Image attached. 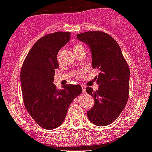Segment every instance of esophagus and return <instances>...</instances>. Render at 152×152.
<instances>
[{
    "mask_svg": "<svg viewBox=\"0 0 152 152\" xmlns=\"http://www.w3.org/2000/svg\"><path fill=\"white\" fill-rule=\"evenodd\" d=\"M82 90H83V94L86 93V87L84 86H82Z\"/></svg>",
    "mask_w": 152,
    "mask_h": 152,
    "instance_id": "esophagus-1",
    "label": "esophagus"
}]
</instances>
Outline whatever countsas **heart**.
I'll return each instance as SVG.
<instances>
[{
    "label": "heart",
    "mask_w": 152,
    "mask_h": 152,
    "mask_svg": "<svg viewBox=\"0 0 152 152\" xmlns=\"http://www.w3.org/2000/svg\"><path fill=\"white\" fill-rule=\"evenodd\" d=\"M73 50H74L75 53L77 54L78 52H80V51L84 50V48L80 44H79V43H75V44L73 45Z\"/></svg>",
    "instance_id": "heart-1"
}]
</instances>
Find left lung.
<instances>
[{"instance_id":"8db88e82","label":"left lung","mask_w":152,"mask_h":152,"mask_svg":"<svg viewBox=\"0 0 152 152\" xmlns=\"http://www.w3.org/2000/svg\"><path fill=\"white\" fill-rule=\"evenodd\" d=\"M88 45L91 51L93 69L100 71L95 77L98 90L86 88L94 99V106L87 112L92 124L100 126L109 125L124 110L129 99L130 70L116 40L109 34L91 31L77 34Z\"/></svg>"}]
</instances>
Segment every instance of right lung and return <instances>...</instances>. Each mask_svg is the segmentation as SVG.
<instances>
[{
    "label": "right lung",
    "instance_id": "add662e5",
    "mask_svg": "<svg viewBox=\"0 0 152 152\" xmlns=\"http://www.w3.org/2000/svg\"><path fill=\"white\" fill-rule=\"evenodd\" d=\"M70 35V32L56 31L39 39L27 54L20 71L26 109L45 129L60 126L72 102L82 92L80 85L66 84L59 90L53 83L55 69L59 66L57 55Z\"/></svg>",
    "mask_w": 152,
    "mask_h": 152
}]
</instances>
